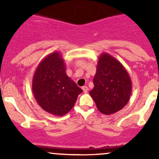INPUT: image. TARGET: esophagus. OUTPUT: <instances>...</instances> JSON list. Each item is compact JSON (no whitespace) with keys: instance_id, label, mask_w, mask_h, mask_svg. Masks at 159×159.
<instances>
[{"instance_id":"esophagus-1","label":"esophagus","mask_w":159,"mask_h":159,"mask_svg":"<svg viewBox=\"0 0 159 159\" xmlns=\"http://www.w3.org/2000/svg\"><path fill=\"white\" fill-rule=\"evenodd\" d=\"M82 90H83V91H84V93H87L88 91H89V89H88L87 86H83Z\"/></svg>"}]
</instances>
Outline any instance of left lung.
<instances>
[{
    "instance_id": "1",
    "label": "left lung",
    "mask_w": 159,
    "mask_h": 159,
    "mask_svg": "<svg viewBox=\"0 0 159 159\" xmlns=\"http://www.w3.org/2000/svg\"><path fill=\"white\" fill-rule=\"evenodd\" d=\"M93 83L94 89L89 94L102 114L111 115L127 105L131 94V78L123 65L110 54L103 53L99 57Z\"/></svg>"
}]
</instances>
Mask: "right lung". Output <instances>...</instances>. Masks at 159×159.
I'll return each mask as SVG.
<instances>
[{"label": "right lung", "instance_id": "obj_1", "mask_svg": "<svg viewBox=\"0 0 159 159\" xmlns=\"http://www.w3.org/2000/svg\"><path fill=\"white\" fill-rule=\"evenodd\" d=\"M32 91L38 105L57 116L68 113L83 91L66 75L58 52L51 53L39 64L34 75Z\"/></svg>", "mask_w": 159, "mask_h": 159}]
</instances>
